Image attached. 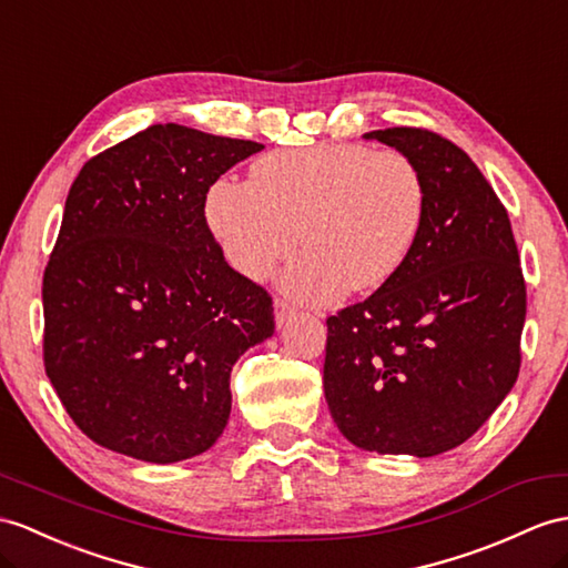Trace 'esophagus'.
<instances>
[{
    "mask_svg": "<svg viewBox=\"0 0 568 568\" xmlns=\"http://www.w3.org/2000/svg\"><path fill=\"white\" fill-rule=\"evenodd\" d=\"M294 315V308L288 306V303L284 298H276L274 301V321H276V327H284L288 323V317Z\"/></svg>",
    "mask_w": 568,
    "mask_h": 568,
    "instance_id": "obj_1",
    "label": "esophagus"
}]
</instances>
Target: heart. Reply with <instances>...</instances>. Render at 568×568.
<instances>
[{
  "label": "heart",
  "mask_w": 568,
  "mask_h": 568,
  "mask_svg": "<svg viewBox=\"0 0 568 568\" xmlns=\"http://www.w3.org/2000/svg\"><path fill=\"white\" fill-rule=\"evenodd\" d=\"M424 210L414 161L362 144L274 151L253 163L251 180H216L204 204L221 253L247 280H265L298 241L306 245L282 286L308 303L388 284L419 239Z\"/></svg>",
  "instance_id": "1"
}]
</instances>
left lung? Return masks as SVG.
Returning a JSON list of instances; mask_svg holds the SVG:
<instances>
[{
    "label": "left lung",
    "mask_w": 568,
    "mask_h": 568,
    "mask_svg": "<svg viewBox=\"0 0 568 568\" xmlns=\"http://www.w3.org/2000/svg\"><path fill=\"white\" fill-rule=\"evenodd\" d=\"M364 140L414 161L426 210L403 270L327 317L325 399L356 448L432 458L465 444L518 378V247L508 212L463 149L417 128Z\"/></svg>",
    "instance_id": "8db88e82"
}]
</instances>
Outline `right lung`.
<instances>
[{"mask_svg":"<svg viewBox=\"0 0 568 568\" xmlns=\"http://www.w3.org/2000/svg\"><path fill=\"white\" fill-rule=\"evenodd\" d=\"M265 146L151 124L79 171L43 276L45 373L93 444L169 465L210 450L231 371L274 335L272 298L224 260L206 192Z\"/></svg>","mask_w":568,"mask_h":568,"instance_id":"right-lung-1","label":"right lung"}]
</instances>
